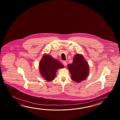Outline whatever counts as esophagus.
Segmentation results:
<instances>
[{
	"label": "esophagus",
	"instance_id": "34e87169",
	"mask_svg": "<svg viewBox=\"0 0 120 120\" xmlns=\"http://www.w3.org/2000/svg\"><path fill=\"white\" fill-rule=\"evenodd\" d=\"M63 64H64V66H67V62H66V61H63Z\"/></svg>",
	"mask_w": 120,
	"mask_h": 120
}]
</instances>
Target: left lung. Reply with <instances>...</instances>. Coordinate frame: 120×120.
Here are the masks:
<instances>
[{"mask_svg":"<svg viewBox=\"0 0 120 120\" xmlns=\"http://www.w3.org/2000/svg\"><path fill=\"white\" fill-rule=\"evenodd\" d=\"M68 68L71 75V79L79 83L87 79L89 72V66L82 54L75 55L72 63L68 65Z\"/></svg>","mask_w":120,"mask_h":120,"instance_id":"1","label":"left lung"}]
</instances>
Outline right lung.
<instances>
[{
    "instance_id": "obj_1",
    "label": "right lung",
    "mask_w": 120,
    "mask_h": 120,
    "mask_svg": "<svg viewBox=\"0 0 120 120\" xmlns=\"http://www.w3.org/2000/svg\"><path fill=\"white\" fill-rule=\"evenodd\" d=\"M64 67L60 61L46 54L43 56L39 64V71L41 76L49 82L55 79L57 70L63 69Z\"/></svg>"
}]
</instances>
